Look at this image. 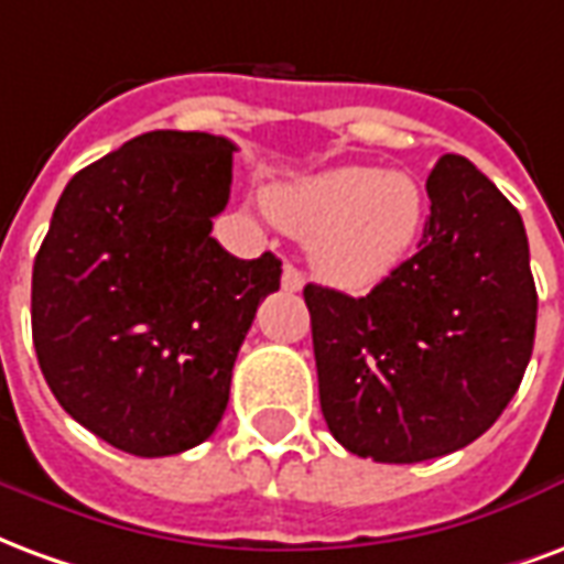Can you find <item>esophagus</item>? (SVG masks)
Here are the masks:
<instances>
[{
    "label": "esophagus",
    "instance_id": "esophagus-1",
    "mask_svg": "<svg viewBox=\"0 0 564 564\" xmlns=\"http://www.w3.org/2000/svg\"><path fill=\"white\" fill-rule=\"evenodd\" d=\"M281 286H283V290H286V293H299V290L305 286V274L295 269L293 262H286V265H283Z\"/></svg>",
    "mask_w": 564,
    "mask_h": 564
}]
</instances>
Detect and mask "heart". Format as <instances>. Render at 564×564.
Segmentation results:
<instances>
[{"label":"heart","mask_w":564,"mask_h":564,"mask_svg":"<svg viewBox=\"0 0 564 564\" xmlns=\"http://www.w3.org/2000/svg\"><path fill=\"white\" fill-rule=\"evenodd\" d=\"M265 208L286 232L307 238L323 281L371 290L414 253L429 198L416 174L354 162L271 186Z\"/></svg>","instance_id":"heart-1"}]
</instances>
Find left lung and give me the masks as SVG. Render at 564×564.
I'll use <instances>...</instances> for the list:
<instances>
[{
    "label": "left lung",
    "instance_id": "1",
    "mask_svg": "<svg viewBox=\"0 0 564 564\" xmlns=\"http://www.w3.org/2000/svg\"><path fill=\"white\" fill-rule=\"evenodd\" d=\"M414 257L368 295L307 283L319 408L375 462H425L484 435L532 359L538 293L520 210L456 153L425 181Z\"/></svg>",
    "mask_w": 564,
    "mask_h": 564
}]
</instances>
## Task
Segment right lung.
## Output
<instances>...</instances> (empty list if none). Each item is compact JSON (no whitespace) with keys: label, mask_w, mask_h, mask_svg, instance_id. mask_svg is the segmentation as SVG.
I'll list each match as a JSON object with an SVG mask.
<instances>
[{"label":"right lung","mask_w":564,"mask_h":564,"mask_svg":"<svg viewBox=\"0 0 564 564\" xmlns=\"http://www.w3.org/2000/svg\"><path fill=\"white\" fill-rule=\"evenodd\" d=\"M235 144L156 129L80 169L32 265V344L72 420L132 456L196 447L281 259L210 238Z\"/></svg>","instance_id":"right-lung-1"}]
</instances>
